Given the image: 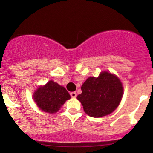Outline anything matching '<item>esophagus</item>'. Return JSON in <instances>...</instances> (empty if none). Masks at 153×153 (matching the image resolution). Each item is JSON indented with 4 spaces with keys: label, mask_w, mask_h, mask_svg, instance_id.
I'll list each match as a JSON object with an SVG mask.
<instances>
[{
    "label": "esophagus",
    "mask_w": 153,
    "mask_h": 153,
    "mask_svg": "<svg viewBox=\"0 0 153 153\" xmlns=\"http://www.w3.org/2000/svg\"><path fill=\"white\" fill-rule=\"evenodd\" d=\"M70 95L72 98H76L77 93L75 92H70Z\"/></svg>",
    "instance_id": "1"
}]
</instances>
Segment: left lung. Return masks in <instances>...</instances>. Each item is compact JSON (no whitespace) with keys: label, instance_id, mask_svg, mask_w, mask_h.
<instances>
[{"label":"left lung","instance_id":"obj_1","mask_svg":"<svg viewBox=\"0 0 153 153\" xmlns=\"http://www.w3.org/2000/svg\"><path fill=\"white\" fill-rule=\"evenodd\" d=\"M81 94L77 98L84 112L94 118L112 113L119 105L123 95L121 81L115 75L104 72L98 78L90 77L81 86Z\"/></svg>","mask_w":153,"mask_h":153}]
</instances>
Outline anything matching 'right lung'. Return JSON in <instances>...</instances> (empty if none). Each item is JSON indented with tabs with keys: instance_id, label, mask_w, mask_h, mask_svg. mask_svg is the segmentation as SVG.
<instances>
[{
	"instance_id": "1",
	"label": "right lung",
	"mask_w": 153,
	"mask_h": 153,
	"mask_svg": "<svg viewBox=\"0 0 153 153\" xmlns=\"http://www.w3.org/2000/svg\"><path fill=\"white\" fill-rule=\"evenodd\" d=\"M70 98L67 89L52 81L38 88L34 94V100L42 111L55 113L67 100Z\"/></svg>"
}]
</instances>
